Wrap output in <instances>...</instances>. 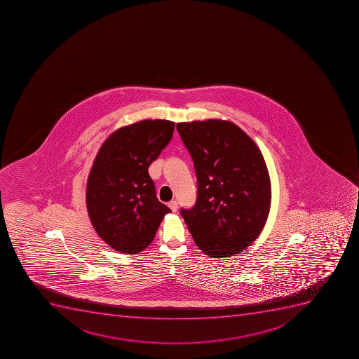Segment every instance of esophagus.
<instances>
[{"label": "esophagus", "mask_w": 359, "mask_h": 359, "mask_svg": "<svg viewBox=\"0 0 359 359\" xmlns=\"http://www.w3.org/2000/svg\"><path fill=\"white\" fill-rule=\"evenodd\" d=\"M169 208L172 209V212H177L178 208V203L177 201H170V203H168Z\"/></svg>", "instance_id": "esophagus-1"}]
</instances>
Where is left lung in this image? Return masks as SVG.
Wrapping results in <instances>:
<instances>
[{
    "instance_id": "left-lung-1",
    "label": "left lung",
    "mask_w": 359,
    "mask_h": 359,
    "mask_svg": "<svg viewBox=\"0 0 359 359\" xmlns=\"http://www.w3.org/2000/svg\"><path fill=\"white\" fill-rule=\"evenodd\" d=\"M194 159L198 196L181 209L199 250L212 259L246 250L259 238L271 206V182L255 142L233 122L219 118L180 122Z\"/></svg>"
}]
</instances>
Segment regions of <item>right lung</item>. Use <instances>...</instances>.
<instances>
[{"label":"right lung","instance_id":"add662e5","mask_svg":"<svg viewBox=\"0 0 359 359\" xmlns=\"http://www.w3.org/2000/svg\"><path fill=\"white\" fill-rule=\"evenodd\" d=\"M175 122L142 120L116 129L100 147L88 176L91 224L116 252L137 254L156 237L165 214L147 169L170 142Z\"/></svg>","mask_w":359,"mask_h":359}]
</instances>
